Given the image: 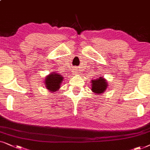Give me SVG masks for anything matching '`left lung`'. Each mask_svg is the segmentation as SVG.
Returning a JSON list of instances; mask_svg holds the SVG:
<instances>
[{
  "label": "left lung",
  "instance_id": "8db88e82",
  "mask_svg": "<svg viewBox=\"0 0 150 150\" xmlns=\"http://www.w3.org/2000/svg\"><path fill=\"white\" fill-rule=\"evenodd\" d=\"M91 91L97 95H102L106 91L108 84L107 80L103 77L99 76L91 80Z\"/></svg>",
  "mask_w": 150,
  "mask_h": 150
}]
</instances>
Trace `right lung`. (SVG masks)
<instances>
[{
  "mask_svg": "<svg viewBox=\"0 0 150 150\" xmlns=\"http://www.w3.org/2000/svg\"><path fill=\"white\" fill-rule=\"evenodd\" d=\"M64 77L60 74L54 72L47 75L45 78V85L48 91L52 93H55L60 88Z\"/></svg>",
  "mask_w": 150,
  "mask_h": 150,
  "instance_id": "right-lung-1",
  "label": "right lung"
}]
</instances>
